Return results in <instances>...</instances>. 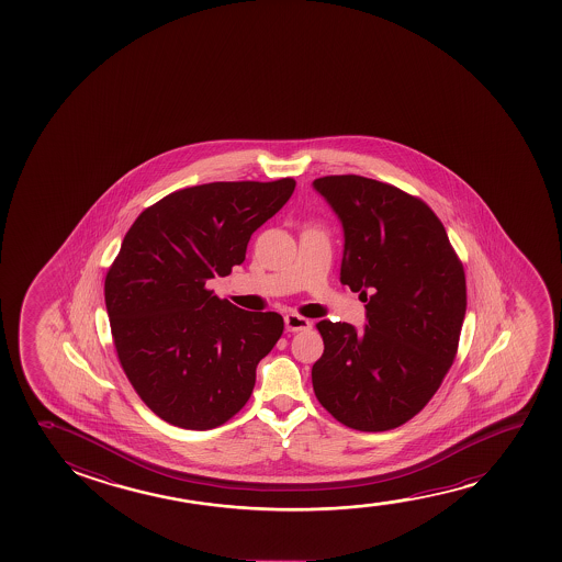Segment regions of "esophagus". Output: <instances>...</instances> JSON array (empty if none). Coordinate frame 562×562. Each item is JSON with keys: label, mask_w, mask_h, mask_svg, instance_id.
<instances>
[{"label": "esophagus", "mask_w": 562, "mask_h": 562, "mask_svg": "<svg viewBox=\"0 0 562 562\" xmlns=\"http://www.w3.org/2000/svg\"><path fill=\"white\" fill-rule=\"evenodd\" d=\"M284 324L285 330L288 331L308 330V328L313 326V323H311L308 318H303V316L295 315V313H292V315H285Z\"/></svg>", "instance_id": "1"}]
</instances>
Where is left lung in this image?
I'll return each instance as SVG.
<instances>
[{
  "label": "left lung",
  "instance_id": "left-lung-1",
  "mask_svg": "<svg viewBox=\"0 0 562 562\" xmlns=\"http://www.w3.org/2000/svg\"><path fill=\"white\" fill-rule=\"evenodd\" d=\"M344 228L341 284L367 303L362 331L321 321L313 387L336 420L384 431L411 420L453 364L467 282L446 228L423 200L357 175L316 178Z\"/></svg>",
  "mask_w": 562,
  "mask_h": 562
}]
</instances>
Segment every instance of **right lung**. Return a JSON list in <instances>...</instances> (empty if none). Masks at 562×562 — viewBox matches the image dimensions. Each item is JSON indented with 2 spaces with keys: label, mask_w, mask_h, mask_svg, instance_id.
<instances>
[{
  "label": "right lung",
  "mask_w": 562,
  "mask_h": 562,
  "mask_svg": "<svg viewBox=\"0 0 562 562\" xmlns=\"http://www.w3.org/2000/svg\"><path fill=\"white\" fill-rule=\"evenodd\" d=\"M293 190V178L193 186L147 207L126 232L105 307L124 374L165 423L211 430L251 397L284 318L218 300L207 282L244 262L251 234Z\"/></svg>",
  "instance_id": "right-lung-1"
}]
</instances>
